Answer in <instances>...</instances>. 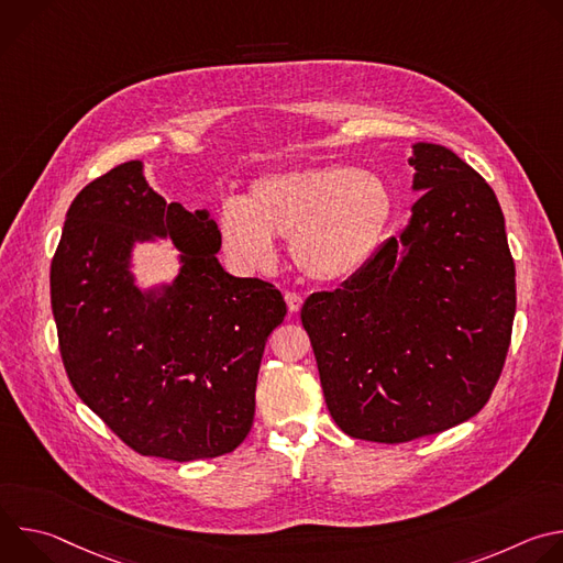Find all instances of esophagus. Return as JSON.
<instances>
[{
	"label": "esophagus",
	"instance_id": "1",
	"mask_svg": "<svg viewBox=\"0 0 563 563\" xmlns=\"http://www.w3.org/2000/svg\"><path fill=\"white\" fill-rule=\"evenodd\" d=\"M285 300H287V307L291 313H298L300 307H302V296L296 294V291H285Z\"/></svg>",
	"mask_w": 563,
	"mask_h": 563
}]
</instances>
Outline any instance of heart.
<instances>
[{
  "label": "heart",
  "instance_id": "obj_1",
  "mask_svg": "<svg viewBox=\"0 0 563 563\" xmlns=\"http://www.w3.org/2000/svg\"><path fill=\"white\" fill-rule=\"evenodd\" d=\"M391 216V191L372 172L345 165L298 167L252 183L218 213L227 258L243 272L276 263L274 235L289 238V258L318 283L354 276L376 250Z\"/></svg>",
  "mask_w": 563,
  "mask_h": 563
}]
</instances>
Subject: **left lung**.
Segmentation results:
<instances>
[{"label": "left lung", "instance_id": "8db88e82", "mask_svg": "<svg viewBox=\"0 0 563 563\" xmlns=\"http://www.w3.org/2000/svg\"><path fill=\"white\" fill-rule=\"evenodd\" d=\"M410 165L426 194L408 229L341 289L316 291L300 309L332 419L376 443L439 434L484 410L517 307L490 185L439 144H415Z\"/></svg>", "mask_w": 563, "mask_h": 563}]
</instances>
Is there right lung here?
<instances>
[{"mask_svg": "<svg viewBox=\"0 0 563 563\" xmlns=\"http://www.w3.org/2000/svg\"><path fill=\"white\" fill-rule=\"evenodd\" d=\"M172 234L184 269L163 297L130 283V243ZM205 211L165 202L137 159L73 200L51 263V305L64 369L77 396L133 452L172 461L233 452L252 430L256 380L283 294L233 278Z\"/></svg>", "mask_w": 563, "mask_h": 563, "instance_id": "right-lung-1", "label": "right lung"}]
</instances>
